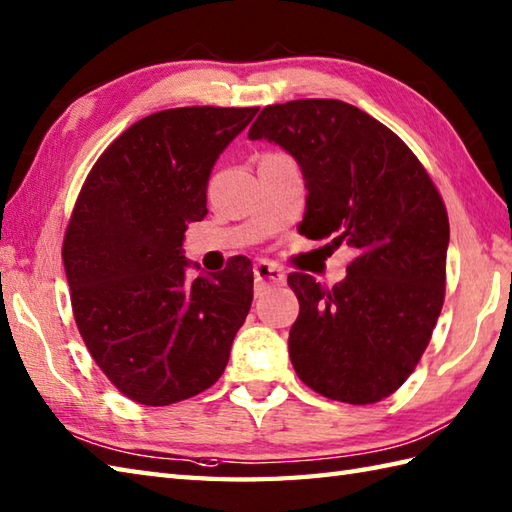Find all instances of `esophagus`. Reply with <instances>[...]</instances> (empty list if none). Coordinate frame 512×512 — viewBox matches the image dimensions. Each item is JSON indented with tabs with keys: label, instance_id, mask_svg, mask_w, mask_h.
I'll list each match as a JSON object with an SVG mask.
<instances>
[{
	"label": "esophagus",
	"instance_id": "esophagus-1",
	"mask_svg": "<svg viewBox=\"0 0 512 512\" xmlns=\"http://www.w3.org/2000/svg\"><path fill=\"white\" fill-rule=\"evenodd\" d=\"M253 273H255L257 286H262V288L279 286V284H284V279H286L284 270H281V268H279L277 264H273V262H266V259H262V262L255 264Z\"/></svg>",
	"mask_w": 512,
	"mask_h": 512
}]
</instances>
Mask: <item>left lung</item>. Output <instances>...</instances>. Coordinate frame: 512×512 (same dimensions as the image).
<instances>
[{"label":"left lung","instance_id":"1","mask_svg":"<svg viewBox=\"0 0 512 512\" xmlns=\"http://www.w3.org/2000/svg\"><path fill=\"white\" fill-rule=\"evenodd\" d=\"M297 160L308 198L299 233L352 248L330 290L292 273L288 352L317 394L372 405L405 383L444 303L449 217L411 149L376 118L332 99L268 105L248 132Z\"/></svg>","mask_w":512,"mask_h":512}]
</instances>
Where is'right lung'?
<instances>
[{
	"label": "right lung",
	"instance_id": "obj_1",
	"mask_svg": "<svg viewBox=\"0 0 512 512\" xmlns=\"http://www.w3.org/2000/svg\"><path fill=\"white\" fill-rule=\"evenodd\" d=\"M257 107H178L151 114L96 160L70 217L63 266L92 358L118 391L162 407L209 389L253 301V264L220 275L184 257L206 215V184ZM195 267L201 275L186 277Z\"/></svg>",
	"mask_w": 512,
	"mask_h": 512
}]
</instances>
